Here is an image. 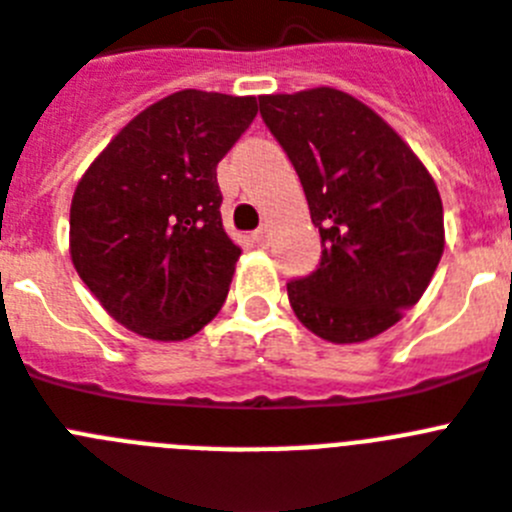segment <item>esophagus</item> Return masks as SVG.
I'll list each match as a JSON object with an SVG mask.
<instances>
[{"label": "esophagus", "mask_w": 512, "mask_h": 512, "mask_svg": "<svg viewBox=\"0 0 512 512\" xmlns=\"http://www.w3.org/2000/svg\"><path fill=\"white\" fill-rule=\"evenodd\" d=\"M252 239H255V244H260V247H265V244L270 242V229L268 226H260V229L252 234Z\"/></svg>", "instance_id": "obj_1"}]
</instances>
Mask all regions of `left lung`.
Wrapping results in <instances>:
<instances>
[{
  "instance_id": "1",
  "label": "left lung",
  "mask_w": 512,
  "mask_h": 512,
  "mask_svg": "<svg viewBox=\"0 0 512 512\" xmlns=\"http://www.w3.org/2000/svg\"><path fill=\"white\" fill-rule=\"evenodd\" d=\"M307 195L320 268L286 283L294 315L330 343L380 336L427 291L445 249L437 184L380 114L336 88L260 96Z\"/></svg>"
}]
</instances>
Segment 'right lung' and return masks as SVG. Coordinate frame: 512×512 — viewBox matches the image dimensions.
I'll use <instances>...</instances> for the list:
<instances>
[{"instance_id": "add662e5", "label": "right lung", "mask_w": 512, "mask_h": 512, "mask_svg": "<svg viewBox=\"0 0 512 512\" xmlns=\"http://www.w3.org/2000/svg\"><path fill=\"white\" fill-rule=\"evenodd\" d=\"M255 114V96L171 93L122 127L77 182L72 265L137 336L184 341L226 302L242 249L223 231L216 166Z\"/></svg>"}]
</instances>
